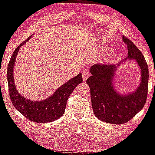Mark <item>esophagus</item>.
Here are the masks:
<instances>
[{"label": "esophagus", "mask_w": 155, "mask_h": 155, "mask_svg": "<svg viewBox=\"0 0 155 155\" xmlns=\"http://www.w3.org/2000/svg\"><path fill=\"white\" fill-rule=\"evenodd\" d=\"M91 76L90 73L89 71H84L82 73V79H83V81H86V80H87L89 76Z\"/></svg>", "instance_id": "obj_1"}]
</instances>
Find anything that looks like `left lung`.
Wrapping results in <instances>:
<instances>
[{
    "instance_id": "obj_1",
    "label": "left lung",
    "mask_w": 155,
    "mask_h": 155,
    "mask_svg": "<svg viewBox=\"0 0 155 155\" xmlns=\"http://www.w3.org/2000/svg\"><path fill=\"white\" fill-rule=\"evenodd\" d=\"M128 55L117 65L96 64L90 68L89 86L92 106L95 116L105 123L122 124L128 122L143 107L148 92L149 69L144 57L131 40L123 37ZM128 59H134L141 70L140 84L134 91L121 95L113 84L117 68Z\"/></svg>"
}]
</instances>
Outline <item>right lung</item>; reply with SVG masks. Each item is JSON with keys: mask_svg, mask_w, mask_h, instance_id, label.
Instances as JSON below:
<instances>
[{"mask_svg": "<svg viewBox=\"0 0 155 155\" xmlns=\"http://www.w3.org/2000/svg\"><path fill=\"white\" fill-rule=\"evenodd\" d=\"M31 37L18 46L11 58L7 69L9 95L13 105L24 116L35 123H48L57 120L63 115L66 106L67 100L74 89L82 82L81 74L68 80L57 89V90L45 100L35 101L28 100L20 94L16 89L14 79V68L19 48Z\"/></svg>", "mask_w": 155, "mask_h": 155, "instance_id": "add662e5", "label": "right lung"}]
</instances>
